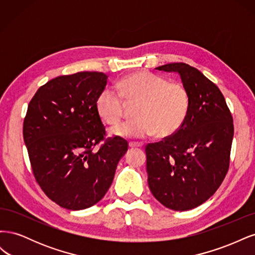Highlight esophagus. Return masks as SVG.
I'll return each mask as SVG.
<instances>
[{"mask_svg":"<svg viewBox=\"0 0 255 255\" xmlns=\"http://www.w3.org/2000/svg\"><path fill=\"white\" fill-rule=\"evenodd\" d=\"M128 145L130 146V148H141L142 143L141 142H133V141H130L128 143Z\"/></svg>","mask_w":255,"mask_h":255,"instance_id":"1","label":"esophagus"}]
</instances>
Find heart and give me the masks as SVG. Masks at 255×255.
Returning <instances> with one entry per match:
<instances>
[{
	"label": "heart",
	"mask_w": 255,
	"mask_h": 255,
	"mask_svg": "<svg viewBox=\"0 0 255 255\" xmlns=\"http://www.w3.org/2000/svg\"><path fill=\"white\" fill-rule=\"evenodd\" d=\"M117 88L105 87L97 97L96 110L107 125L115 126L125 115V101L137 104L134 120L112 128V134L125 138H145L156 133L168 137L180 129L190 106L187 88L181 82L168 81L149 71L126 75Z\"/></svg>",
	"instance_id": "obj_1"
}]
</instances>
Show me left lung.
Wrapping results in <instances>:
<instances>
[{"label": "left lung", "instance_id": "obj_1", "mask_svg": "<svg viewBox=\"0 0 255 255\" xmlns=\"http://www.w3.org/2000/svg\"><path fill=\"white\" fill-rule=\"evenodd\" d=\"M156 69L180 74L190 106L177 132L145 145L149 188L164 206L188 211L210 199L225 180L233 118L219 88L198 69L184 63Z\"/></svg>", "mask_w": 255, "mask_h": 255}]
</instances>
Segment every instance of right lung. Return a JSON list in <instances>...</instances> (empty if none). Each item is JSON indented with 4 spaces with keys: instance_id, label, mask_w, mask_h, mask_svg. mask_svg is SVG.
Segmentation results:
<instances>
[{
    "instance_id": "right-lung-1",
    "label": "right lung",
    "mask_w": 255,
    "mask_h": 255,
    "mask_svg": "<svg viewBox=\"0 0 255 255\" xmlns=\"http://www.w3.org/2000/svg\"><path fill=\"white\" fill-rule=\"evenodd\" d=\"M107 78L88 71L57 76L37 90L27 107L23 138L34 176L44 194L67 210H85L98 203L128 151L123 138L106 139L96 110Z\"/></svg>"
}]
</instances>
